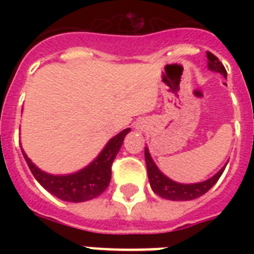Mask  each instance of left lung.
<instances>
[{
  "instance_id": "obj_1",
  "label": "left lung",
  "mask_w": 254,
  "mask_h": 254,
  "mask_svg": "<svg viewBox=\"0 0 254 254\" xmlns=\"http://www.w3.org/2000/svg\"><path fill=\"white\" fill-rule=\"evenodd\" d=\"M207 59H208V68L211 71L221 73L227 79V71H225L224 65L221 64V62L209 51H207ZM145 161H146L147 175H149L151 190L157 195H159L161 197H165L167 200H192V199H196V197L204 195L219 181V178L221 177V174H223L225 166H227L225 165L224 167H221L219 173H216L212 178H209L207 181L192 183V185H183V183L171 181L157 167L147 147H145Z\"/></svg>"
}]
</instances>
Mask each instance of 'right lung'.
I'll list each match as a JSON object with an SVG mask.
<instances>
[{
	"instance_id": "right-lung-1",
	"label": "right lung",
	"mask_w": 254,
	"mask_h": 254,
	"mask_svg": "<svg viewBox=\"0 0 254 254\" xmlns=\"http://www.w3.org/2000/svg\"><path fill=\"white\" fill-rule=\"evenodd\" d=\"M129 131V127L120 131L119 134L109 139V142L97 155V158L93 159V162L76 173L67 175H53L45 173L31 162L23 149L22 154L34 178L41 183L43 189L59 197L61 200L80 203L95 199L107 190L112 177V163L121 149L125 135Z\"/></svg>"
}]
</instances>
